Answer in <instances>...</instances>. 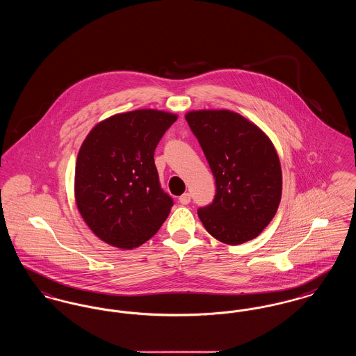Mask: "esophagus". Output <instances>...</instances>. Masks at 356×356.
<instances>
[{
  "label": "esophagus",
  "instance_id": "34e87169",
  "mask_svg": "<svg viewBox=\"0 0 356 356\" xmlns=\"http://www.w3.org/2000/svg\"><path fill=\"white\" fill-rule=\"evenodd\" d=\"M179 202L183 204V205H186V204L191 203V195H189V193H184V195H181V196L179 197Z\"/></svg>",
  "mask_w": 356,
  "mask_h": 356
}]
</instances>
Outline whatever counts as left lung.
I'll return each mask as SVG.
<instances>
[{
    "mask_svg": "<svg viewBox=\"0 0 356 356\" xmlns=\"http://www.w3.org/2000/svg\"><path fill=\"white\" fill-rule=\"evenodd\" d=\"M186 122L213 173V202L197 209L205 229L225 244L252 240L282 199L279 156L266 134L231 111H193Z\"/></svg>",
    "mask_w": 356,
    "mask_h": 356,
    "instance_id": "left-lung-1",
    "label": "left lung"
}]
</instances>
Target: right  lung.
Returning <instances> with one entry per match:
<instances>
[{
  "label": "right lung",
  "mask_w": 356,
  "mask_h": 356,
  "mask_svg": "<svg viewBox=\"0 0 356 356\" xmlns=\"http://www.w3.org/2000/svg\"><path fill=\"white\" fill-rule=\"evenodd\" d=\"M177 116L138 109L99 122L80 148L74 175L77 208L102 241L132 250L160 229L173 200L163 191L154 149Z\"/></svg>",
  "instance_id": "obj_1"
}]
</instances>
